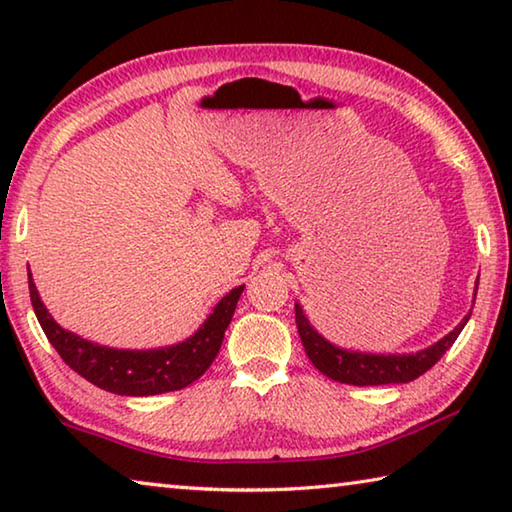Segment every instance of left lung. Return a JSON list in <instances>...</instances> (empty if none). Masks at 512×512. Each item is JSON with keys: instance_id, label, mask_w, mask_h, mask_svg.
Wrapping results in <instances>:
<instances>
[{"instance_id": "1", "label": "left lung", "mask_w": 512, "mask_h": 512, "mask_svg": "<svg viewBox=\"0 0 512 512\" xmlns=\"http://www.w3.org/2000/svg\"><path fill=\"white\" fill-rule=\"evenodd\" d=\"M467 320H470V314H467L445 339H440L438 343H433L431 348H424L415 354H368L336 348V345L323 339V336L311 327L307 316L302 314V307L296 302V325L302 348H305L309 361L314 363L325 377L352 386L406 384V381L418 379L431 366H436L438 359L452 348Z\"/></svg>"}]
</instances>
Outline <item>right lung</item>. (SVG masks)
<instances>
[{"label": "right lung", "instance_id": "add662e5", "mask_svg": "<svg viewBox=\"0 0 512 512\" xmlns=\"http://www.w3.org/2000/svg\"><path fill=\"white\" fill-rule=\"evenodd\" d=\"M241 291H244V284L225 293L201 329L183 343L158 350H117L85 341L60 327L51 318L47 307L42 305L29 273L33 311H36L42 332L47 334L60 359L103 391L131 397L180 391L201 377L221 350L223 334L230 325L232 314H235Z\"/></svg>", "mask_w": 512, "mask_h": 512}]
</instances>
